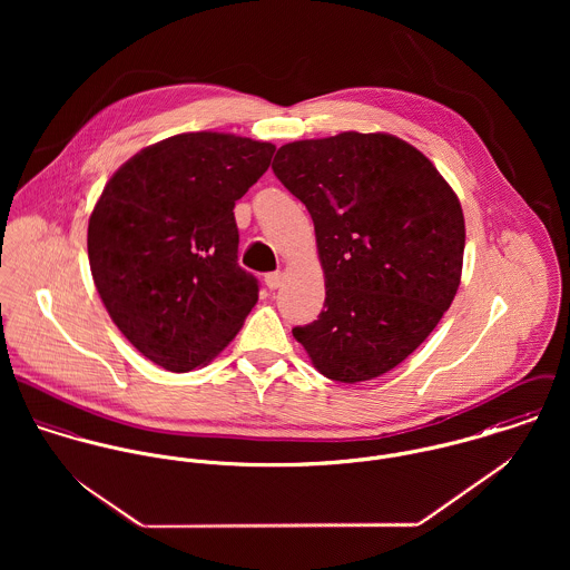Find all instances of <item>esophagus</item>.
<instances>
[{"mask_svg": "<svg viewBox=\"0 0 570 570\" xmlns=\"http://www.w3.org/2000/svg\"><path fill=\"white\" fill-rule=\"evenodd\" d=\"M281 283H283V272H269V274H265V285H267L269 289H278Z\"/></svg>", "mask_w": 570, "mask_h": 570, "instance_id": "34e87169", "label": "esophagus"}]
</instances>
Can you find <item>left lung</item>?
I'll list each match as a JSON object with an SVG mask.
<instances>
[{"label":"left lung","instance_id":"1","mask_svg":"<svg viewBox=\"0 0 570 570\" xmlns=\"http://www.w3.org/2000/svg\"><path fill=\"white\" fill-rule=\"evenodd\" d=\"M272 168L307 206L325 269V309L294 326V337L333 382L389 373L456 296L465 249L456 193L421 151L391 134L289 142Z\"/></svg>","mask_w":570,"mask_h":570}]
</instances>
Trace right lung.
<instances>
[{
	"instance_id": "add662e5",
	"label": "right lung",
	"mask_w": 570,
	"mask_h": 570,
	"mask_svg": "<svg viewBox=\"0 0 570 570\" xmlns=\"http://www.w3.org/2000/svg\"><path fill=\"white\" fill-rule=\"evenodd\" d=\"M274 151L235 134H179L122 164L91 210L87 254L100 301L166 371L210 362L258 301V281L237 263L233 210Z\"/></svg>"
}]
</instances>
